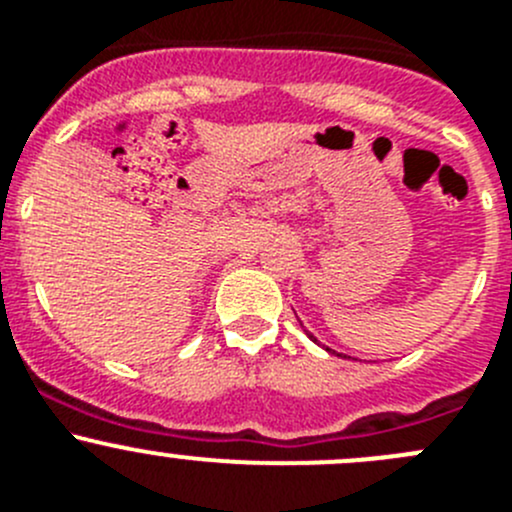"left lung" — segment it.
I'll return each mask as SVG.
<instances>
[{"label": "left lung", "mask_w": 512, "mask_h": 512, "mask_svg": "<svg viewBox=\"0 0 512 512\" xmlns=\"http://www.w3.org/2000/svg\"><path fill=\"white\" fill-rule=\"evenodd\" d=\"M328 351H331V348H328Z\"/></svg>", "instance_id": "1"}]
</instances>
